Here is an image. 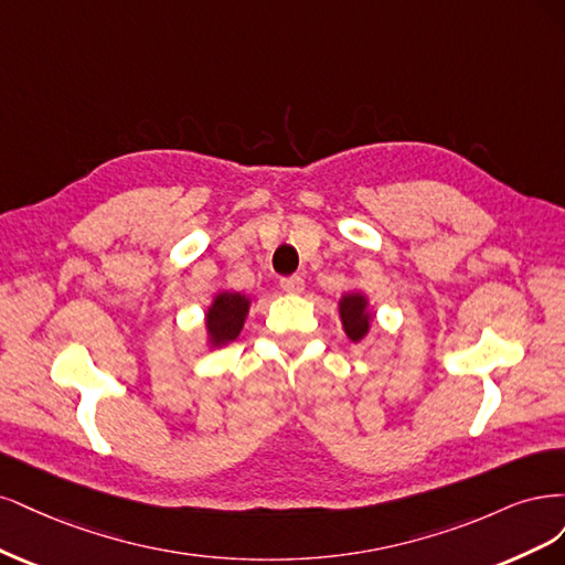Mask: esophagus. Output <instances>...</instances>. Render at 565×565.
<instances>
[{"label": "esophagus", "instance_id": "1", "mask_svg": "<svg viewBox=\"0 0 565 565\" xmlns=\"http://www.w3.org/2000/svg\"><path fill=\"white\" fill-rule=\"evenodd\" d=\"M279 286L286 290V294H302L305 279H302V277H298V275H294V277H281Z\"/></svg>", "mask_w": 565, "mask_h": 565}]
</instances>
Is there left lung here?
Listing matches in <instances>:
<instances>
[{"instance_id": "left-lung-1", "label": "left lung", "mask_w": 565, "mask_h": 565, "mask_svg": "<svg viewBox=\"0 0 565 565\" xmlns=\"http://www.w3.org/2000/svg\"><path fill=\"white\" fill-rule=\"evenodd\" d=\"M340 317L344 331L354 342L369 333L371 317L366 315V300H363V296H344L340 300Z\"/></svg>"}]
</instances>
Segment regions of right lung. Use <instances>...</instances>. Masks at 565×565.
Listing matches in <instances>:
<instances>
[{"label":"right lung","mask_w":565,"mask_h":565,"mask_svg":"<svg viewBox=\"0 0 565 565\" xmlns=\"http://www.w3.org/2000/svg\"><path fill=\"white\" fill-rule=\"evenodd\" d=\"M248 312V300L242 294H221L206 315L213 344H223L239 335Z\"/></svg>","instance_id":"right-lung-1"}]
</instances>
